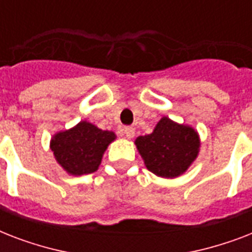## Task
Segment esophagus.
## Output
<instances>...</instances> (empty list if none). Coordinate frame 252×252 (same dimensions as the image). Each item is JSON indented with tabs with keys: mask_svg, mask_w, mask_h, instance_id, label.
Returning <instances> with one entry per match:
<instances>
[{
	"mask_svg": "<svg viewBox=\"0 0 252 252\" xmlns=\"http://www.w3.org/2000/svg\"><path fill=\"white\" fill-rule=\"evenodd\" d=\"M124 134H126V138H133L134 137V129L133 128H130V126H126L124 128Z\"/></svg>",
	"mask_w": 252,
	"mask_h": 252,
	"instance_id": "34e87169",
	"label": "esophagus"
}]
</instances>
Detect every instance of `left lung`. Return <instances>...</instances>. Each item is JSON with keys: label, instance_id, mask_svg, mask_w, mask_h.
Masks as SVG:
<instances>
[{"label": "left lung", "instance_id": "1", "mask_svg": "<svg viewBox=\"0 0 252 252\" xmlns=\"http://www.w3.org/2000/svg\"><path fill=\"white\" fill-rule=\"evenodd\" d=\"M134 145L149 171L159 178L174 179L183 175L196 161L201 142L193 126L163 116L153 132L138 136Z\"/></svg>", "mask_w": 252, "mask_h": 252}]
</instances>
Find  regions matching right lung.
<instances>
[{"label":"right lung","instance_id":"obj_1","mask_svg":"<svg viewBox=\"0 0 252 252\" xmlns=\"http://www.w3.org/2000/svg\"><path fill=\"white\" fill-rule=\"evenodd\" d=\"M116 140L112 130H103L87 120L72 128L59 130L49 142L56 162L69 175L81 176L96 171L103 154Z\"/></svg>","mask_w":252,"mask_h":252}]
</instances>
